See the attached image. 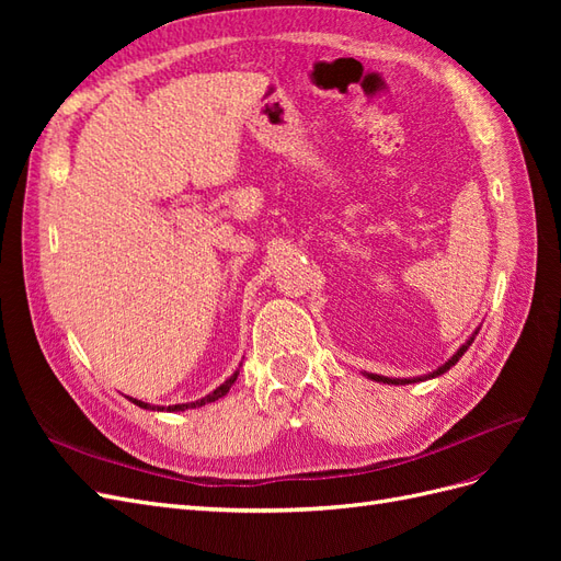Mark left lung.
Wrapping results in <instances>:
<instances>
[{
  "label": "left lung",
  "instance_id": "left-lung-1",
  "mask_svg": "<svg viewBox=\"0 0 561 561\" xmlns=\"http://www.w3.org/2000/svg\"><path fill=\"white\" fill-rule=\"evenodd\" d=\"M478 332H480V328L474 330L468 339H466V344H461V348H458L451 358L445 363V365H439L437 369H433L431 375H423V377H412V379H393V377H381V375H371V371H363V375L367 377V379H371V381H379V383H390V386H404V383H416V381H426V379H435V377H439V375H445L447 369H451L458 360L463 358V353L470 348V344L474 342V336H478Z\"/></svg>",
  "mask_w": 561,
  "mask_h": 561
}]
</instances>
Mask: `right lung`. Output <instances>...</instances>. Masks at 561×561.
<instances>
[{"label":"right lung","mask_w":561,"mask_h":561,"mask_svg":"<svg viewBox=\"0 0 561 561\" xmlns=\"http://www.w3.org/2000/svg\"><path fill=\"white\" fill-rule=\"evenodd\" d=\"M239 379V369L233 371V375L225 381V383H219L213 393H208L206 398H201V400H194V402H182V404H168V407H159V404H149V402H142V400H135V398H128L133 404H138V407H142V410H151V412H184V410H196V407H203V404H210V402H215V400H219V398H225L227 393H229V388L233 386V381Z\"/></svg>","instance_id":"obj_1"}]
</instances>
